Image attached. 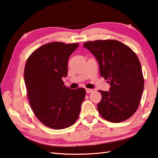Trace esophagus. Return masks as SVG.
Listing matches in <instances>:
<instances>
[{
	"instance_id": "obj_1",
	"label": "esophagus",
	"mask_w": 158,
	"mask_h": 158,
	"mask_svg": "<svg viewBox=\"0 0 158 158\" xmlns=\"http://www.w3.org/2000/svg\"><path fill=\"white\" fill-rule=\"evenodd\" d=\"M85 91H86V93L87 94H89V93H91L93 91V89H89V88H87L86 90H85Z\"/></svg>"
}]
</instances>
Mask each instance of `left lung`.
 <instances>
[{
    "label": "left lung",
    "mask_w": 158,
    "mask_h": 158,
    "mask_svg": "<svg viewBox=\"0 0 158 158\" xmlns=\"http://www.w3.org/2000/svg\"><path fill=\"white\" fill-rule=\"evenodd\" d=\"M99 63L101 76L110 85V91L99 90L102 100L99 114L114 123L124 122L138 108L144 80L139 60L127 45L116 40H98L84 44Z\"/></svg>",
    "instance_id": "left-lung-1"
}]
</instances>
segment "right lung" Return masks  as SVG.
I'll return each mask as SVG.
<instances>
[{
  "label": "right lung",
  "mask_w": 158,
  "mask_h": 158,
  "mask_svg": "<svg viewBox=\"0 0 158 158\" xmlns=\"http://www.w3.org/2000/svg\"><path fill=\"white\" fill-rule=\"evenodd\" d=\"M78 46V44L50 43L33 52L25 64L24 79L30 106L49 128L69 127L79 115L85 90L70 89L62 80L68 74L69 56Z\"/></svg>",
  "instance_id": "1"
}]
</instances>
